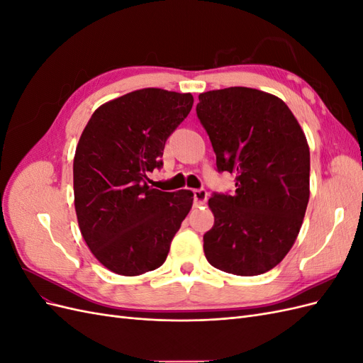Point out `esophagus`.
Here are the masks:
<instances>
[{
  "label": "esophagus",
  "mask_w": 363,
  "mask_h": 363,
  "mask_svg": "<svg viewBox=\"0 0 363 363\" xmlns=\"http://www.w3.org/2000/svg\"><path fill=\"white\" fill-rule=\"evenodd\" d=\"M194 200L196 206H201L207 201V192L204 189H195L194 191Z\"/></svg>",
  "instance_id": "obj_1"
}]
</instances>
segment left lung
<instances>
[{
    "label": "left lung",
    "instance_id": "obj_1",
    "mask_svg": "<svg viewBox=\"0 0 363 363\" xmlns=\"http://www.w3.org/2000/svg\"><path fill=\"white\" fill-rule=\"evenodd\" d=\"M218 171L236 174L235 195L215 194V224L204 235L212 267L259 276L277 267L300 233L309 203L311 151L298 121L279 96L251 87L199 95Z\"/></svg>",
    "mask_w": 363,
    "mask_h": 363
}]
</instances>
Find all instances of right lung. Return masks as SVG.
I'll list each match as a JSON object with an SVG mask.
<instances>
[{
	"label": "right lung",
	"instance_id": "add662e5",
	"mask_svg": "<svg viewBox=\"0 0 363 363\" xmlns=\"http://www.w3.org/2000/svg\"><path fill=\"white\" fill-rule=\"evenodd\" d=\"M194 104L191 94L145 87L101 104L74 156V206L86 245L119 276L163 265L194 194L162 192L147 174L162 167L164 142Z\"/></svg>",
	"mask_w": 363,
	"mask_h": 363
}]
</instances>
